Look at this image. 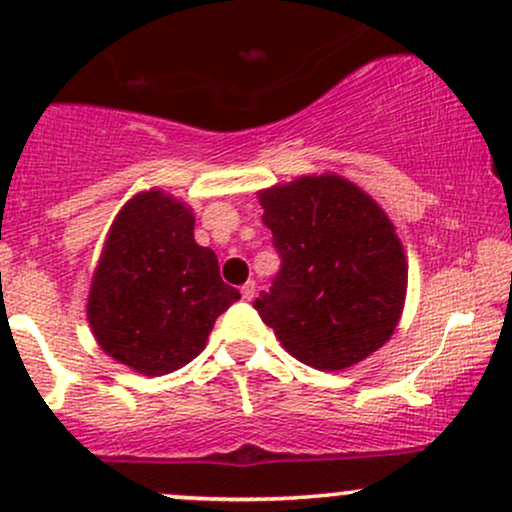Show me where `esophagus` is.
<instances>
[{"label":"esophagus","instance_id":"34e87169","mask_svg":"<svg viewBox=\"0 0 512 512\" xmlns=\"http://www.w3.org/2000/svg\"><path fill=\"white\" fill-rule=\"evenodd\" d=\"M255 291H257V284H255V281H248V284H245L243 289H240V293H243L245 301H252V298H255Z\"/></svg>","mask_w":512,"mask_h":512}]
</instances>
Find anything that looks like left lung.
<instances>
[{
  "mask_svg": "<svg viewBox=\"0 0 512 512\" xmlns=\"http://www.w3.org/2000/svg\"><path fill=\"white\" fill-rule=\"evenodd\" d=\"M281 272L255 301L264 325L305 366L344 370L395 334L407 255L373 197L342 175H303L257 192Z\"/></svg>",
  "mask_w": 512,
  "mask_h": 512,
  "instance_id": "8db88e82",
  "label": "left lung"
}]
</instances>
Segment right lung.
I'll return each instance as SVG.
<instances>
[{"instance_id": "1", "label": "right lung", "mask_w": 512, "mask_h": 512, "mask_svg": "<svg viewBox=\"0 0 512 512\" xmlns=\"http://www.w3.org/2000/svg\"><path fill=\"white\" fill-rule=\"evenodd\" d=\"M238 298L223 284L214 250L195 243L192 209L163 190H146L110 226L86 317L117 363L166 375L202 354L216 317Z\"/></svg>"}]
</instances>
